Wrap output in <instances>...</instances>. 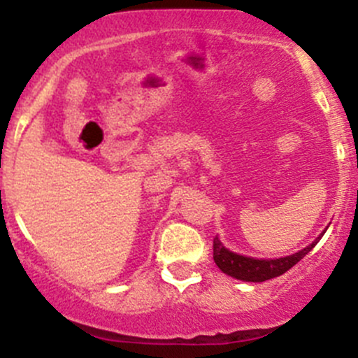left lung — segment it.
I'll list each match as a JSON object with an SVG mask.
<instances>
[{"mask_svg": "<svg viewBox=\"0 0 358 358\" xmlns=\"http://www.w3.org/2000/svg\"><path fill=\"white\" fill-rule=\"evenodd\" d=\"M317 241L305 249H301V251L286 256V258L256 259L229 251V249L223 248L218 237H215L213 239V259L218 265V268L223 273H227V275L236 277L239 280H246V282H265V280L282 275V273H286L287 270L292 268L303 256H306L312 251V248H315Z\"/></svg>", "mask_w": 358, "mask_h": 358, "instance_id": "1", "label": "left lung"}]
</instances>
